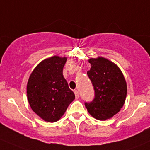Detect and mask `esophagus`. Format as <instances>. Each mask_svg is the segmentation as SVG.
Returning a JSON list of instances; mask_svg holds the SVG:
<instances>
[{"label": "esophagus", "instance_id": "esophagus-1", "mask_svg": "<svg viewBox=\"0 0 150 150\" xmlns=\"http://www.w3.org/2000/svg\"><path fill=\"white\" fill-rule=\"evenodd\" d=\"M74 93H75V96H76V99H78L79 98V91H77V90H76V91H74Z\"/></svg>", "mask_w": 150, "mask_h": 150}]
</instances>
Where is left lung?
Returning a JSON list of instances; mask_svg holds the SVG:
<instances>
[{"mask_svg":"<svg viewBox=\"0 0 150 150\" xmlns=\"http://www.w3.org/2000/svg\"><path fill=\"white\" fill-rule=\"evenodd\" d=\"M87 72L95 91L92 102H85L88 112L98 120L110 119L125 104L127 88L124 75L115 63L104 57L91 58Z\"/></svg>","mask_w":150,"mask_h":150,"instance_id":"obj_1","label":"left lung"}]
</instances>
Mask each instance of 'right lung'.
Here are the masks:
<instances>
[{
  "instance_id": "obj_1",
  "label": "right lung",
  "mask_w": 150,
  "mask_h": 150,
  "mask_svg": "<svg viewBox=\"0 0 150 150\" xmlns=\"http://www.w3.org/2000/svg\"><path fill=\"white\" fill-rule=\"evenodd\" d=\"M66 57L54 56L40 62L27 84L31 109L45 122H57L74 100L75 95L62 75Z\"/></svg>"
}]
</instances>
